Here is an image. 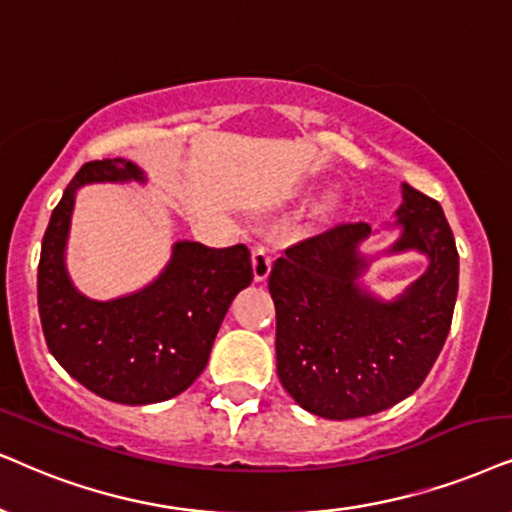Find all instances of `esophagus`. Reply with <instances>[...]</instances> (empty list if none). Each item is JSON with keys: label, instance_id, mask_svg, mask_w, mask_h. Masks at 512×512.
Instances as JSON below:
<instances>
[{"label": "esophagus", "instance_id": "34e87169", "mask_svg": "<svg viewBox=\"0 0 512 512\" xmlns=\"http://www.w3.org/2000/svg\"><path fill=\"white\" fill-rule=\"evenodd\" d=\"M252 274H255L257 283L267 281V276L271 274V257L264 245H255L252 248Z\"/></svg>", "mask_w": 512, "mask_h": 512}]
</instances>
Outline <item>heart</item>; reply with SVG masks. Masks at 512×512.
<instances>
[{
    "mask_svg": "<svg viewBox=\"0 0 512 512\" xmlns=\"http://www.w3.org/2000/svg\"><path fill=\"white\" fill-rule=\"evenodd\" d=\"M333 205H335V196H328V198H326V203H323V208L328 210V208H333Z\"/></svg>",
    "mask_w": 512,
    "mask_h": 512,
    "instance_id": "obj_1",
    "label": "heart"
}]
</instances>
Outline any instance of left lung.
<instances>
[{
	"label": "left lung",
	"instance_id": "8db88e82",
	"mask_svg": "<svg viewBox=\"0 0 512 512\" xmlns=\"http://www.w3.org/2000/svg\"><path fill=\"white\" fill-rule=\"evenodd\" d=\"M394 217L401 234L378 255L361 252L371 226L340 224L271 267L278 378L314 416L347 420L399 404L423 385L449 335L458 252L442 205L401 184ZM411 249L429 257V269L404 294L383 301L363 286L373 259Z\"/></svg>",
	"mask_w": 512,
	"mask_h": 512
}]
</instances>
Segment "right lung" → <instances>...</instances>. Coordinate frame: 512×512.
Returning a JSON list of instances; mask_svg holds the SVG:
<instances>
[{
	"mask_svg": "<svg viewBox=\"0 0 512 512\" xmlns=\"http://www.w3.org/2000/svg\"><path fill=\"white\" fill-rule=\"evenodd\" d=\"M146 184L125 158L82 165L51 212L37 269V304L49 352L77 383L118 404L144 406L177 397L208 366L234 297L252 281L250 250L172 245L165 269L134 293L94 300L66 267L75 196L89 184Z\"/></svg>",
	"mask_w": 512,
	"mask_h": 512,
	"instance_id": "right-lung-1",
	"label": "right lung"
}]
</instances>
